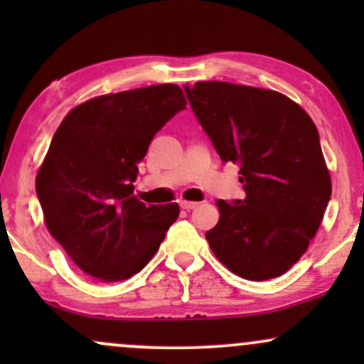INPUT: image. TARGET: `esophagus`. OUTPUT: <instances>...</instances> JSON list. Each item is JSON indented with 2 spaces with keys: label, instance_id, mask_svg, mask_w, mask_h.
Segmentation results:
<instances>
[{
  "label": "esophagus",
  "instance_id": "1",
  "mask_svg": "<svg viewBox=\"0 0 364 364\" xmlns=\"http://www.w3.org/2000/svg\"><path fill=\"white\" fill-rule=\"evenodd\" d=\"M179 205H181V208H185V210H191V208L198 207V203H196V202H186V200H181V202H179Z\"/></svg>",
  "mask_w": 364,
  "mask_h": 364
}]
</instances>
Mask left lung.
<instances>
[{
	"instance_id": "obj_1",
	"label": "left lung",
	"mask_w": 364,
	"mask_h": 364,
	"mask_svg": "<svg viewBox=\"0 0 364 364\" xmlns=\"http://www.w3.org/2000/svg\"><path fill=\"white\" fill-rule=\"evenodd\" d=\"M185 90L223 162L240 164L246 193L215 202L210 250L248 281L279 277L308 250L332 193L318 129L281 92L215 80Z\"/></svg>"
}]
</instances>
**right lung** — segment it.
I'll list each match as a JSON object with an SVG mask.
<instances>
[{"mask_svg": "<svg viewBox=\"0 0 364 364\" xmlns=\"http://www.w3.org/2000/svg\"><path fill=\"white\" fill-rule=\"evenodd\" d=\"M185 107L173 83L106 94L73 107L54 133L36 176L44 223L95 281L140 272L178 219V203L145 205L133 181L154 135Z\"/></svg>", "mask_w": 364, "mask_h": 364, "instance_id": "right-lung-1", "label": "right lung"}]
</instances>
